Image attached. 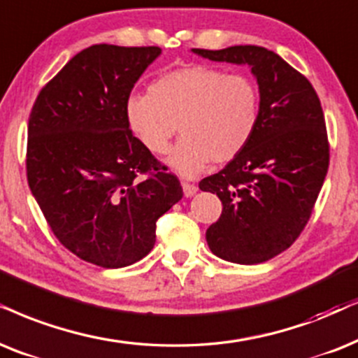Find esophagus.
I'll use <instances>...</instances> for the list:
<instances>
[{
  "mask_svg": "<svg viewBox=\"0 0 358 358\" xmlns=\"http://www.w3.org/2000/svg\"><path fill=\"white\" fill-rule=\"evenodd\" d=\"M182 188H183L185 196H193V194L198 192V187H196V185L188 183V182H182Z\"/></svg>",
  "mask_w": 358,
  "mask_h": 358,
  "instance_id": "1",
  "label": "esophagus"
}]
</instances>
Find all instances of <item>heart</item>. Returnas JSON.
Segmentation results:
<instances>
[{"instance_id":"b5f03b06","label":"heart","mask_w":358,"mask_h":358,"mask_svg":"<svg viewBox=\"0 0 358 358\" xmlns=\"http://www.w3.org/2000/svg\"><path fill=\"white\" fill-rule=\"evenodd\" d=\"M125 117L135 138L153 155L169 152L170 165L194 176L206 165L228 164L250 145L261 119V90L246 74L220 67H180L153 80L147 94L127 99Z\"/></svg>"}]
</instances>
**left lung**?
Wrapping results in <instances>:
<instances>
[{
    "mask_svg": "<svg viewBox=\"0 0 358 358\" xmlns=\"http://www.w3.org/2000/svg\"><path fill=\"white\" fill-rule=\"evenodd\" d=\"M211 61L251 66L261 90L255 137L218 173L200 182L223 211L206 229L221 259L257 264L304 231L329 170L330 147L319 96L299 71L261 46L193 49Z\"/></svg>",
    "mask_w": 358,
    "mask_h": 358,
    "instance_id": "1",
    "label": "left lung"
}]
</instances>
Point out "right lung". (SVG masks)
Wrapping results in <instances>:
<instances>
[{
    "label": "right lung",
    "mask_w": 358,
    "mask_h": 358,
    "mask_svg": "<svg viewBox=\"0 0 358 358\" xmlns=\"http://www.w3.org/2000/svg\"><path fill=\"white\" fill-rule=\"evenodd\" d=\"M157 46L96 44L39 90L26 175L59 243L85 262L125 268L155 244L157 221L182 200L169 166L129 129L125 103Z\"/></svg>",
    "instance_id": "obj_1"
}]
</instances>
